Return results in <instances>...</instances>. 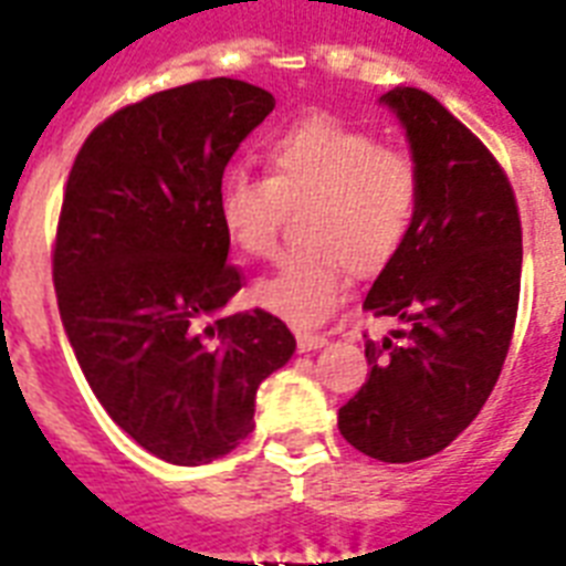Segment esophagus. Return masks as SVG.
I'll use <instances>...</instances> for the list:
<instances>
[{
	"mask_svg": "<svg viewBox=\"0 0 566 566\" xmlns=\"http://www.w3.org/2000/svg\"><path fill=\"white\" fill-rule=\"evenodd\" d=\"M328 339L323 334H311V331H296V346L298 352H314V348H323Z\"/></svg>",
	"mask_w": 566,
	"mask_h": 566,
	"instance_id": "34e87169",
	"label": "esophagus"
}]
</instances>
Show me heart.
I'll list each match as a JSON object with an SVG mask.
<instances>
[{
	"label": "heart",
	"instance_id": "b5f03b06",
	"mask_svg": "<svg viewBox=\"0 0 566 566\" xmlns=\"http://www.w3.org/2000/svg\"><path fill=\"white\" fill-rule=\"evenodd\" d=\"M270 177L235 168L220 182V223L250 259L279 252L287 209H311L273 275L255 284V302L287 323L311 328L337 311L346 270L378 275L416 227L421 168L407 150L334 116H311L275 136Z\"/></svg>",
	"mask_w": 566,
	"mask_h": 566
}]
</instances>
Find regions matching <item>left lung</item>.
Returning a JSON list of instances; mask_svg holds the SVG:
<instances>
[{
    "mask_svg": "<svg viewBox=\"0 0 566 566\" xmlns=\"http://www.w3.org/2000/svg\"><path fill=\"white\" fill-rule=\"evenodd\" d=\"M380 101L421 168V209L363 307L407 331L395 334L401 343L366 339L371 371L337 427L366 457L416 462L448 448L497 384L517 319L523 232L506 171L465 124L416 86Z\"/></svg>",
    "mask_w": 566,
    "mask_h": 566,
    "instance_id": "obj_1",
    "label": "left lung"
}]
</instances>
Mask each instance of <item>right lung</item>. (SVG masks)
I'll return each mask as SVG.
<instances>
[{
	"label": "right lung",
	"mask_w": 566,
	"mask_h": 566,
	"mask_svg": "<svg viewBox=\"0 0 566 566\" xmlns=\"http://www.w3.org/2000/svg\"><path fill=\"white\" fill-rule=\"evenodd\" d=\"M275 98L235 77L156 92L86 136L69 171L52 275L66 337L101 407L133 442L206 465L252 433L261 380L296 339L268 311L223 314L220 182Z\"/></svg>",
	"instance_id": "right-lung-1"
}]
</instances>
